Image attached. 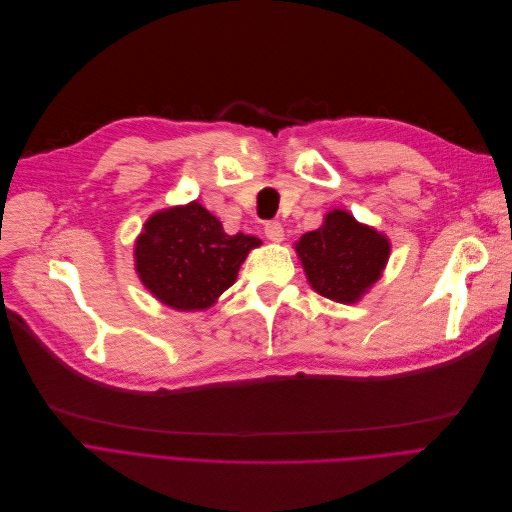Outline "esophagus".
<instances>
[{
	"mask_svg": "<svg viewBox=\"0 0 512 512\" xmlns=\"http://www.w3.org/2000/svg\"><path fill=\"white\" fill-rule=\"evenodd\" d=\"M264 233H266V237H269L271 241H281V239H283V225H281L279 221H271V223H266V227H264Z\"/></svg>",
	"mask_w": 512,
	"mask_h": 512,
	"instance_id": "1",
	"label": "esophagus"
}]
</instances>
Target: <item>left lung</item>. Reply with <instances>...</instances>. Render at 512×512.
Segmentation results:
<instances>
[{
    "label": "left lung",
    "mask_w": 512,
    "mask_h": 512,
    "mask_svg": "<svg viewBox=\"0 0 512 512\" xmlns=\"http://www.w3.org/2000/svg\"><path fill=\"white\" fill-rule=\"evenodd\" d=\"M296 250L314 291L352 304L381 277L389 241L348 212L333 210L319 229L302 235Z\"/></svg>",
    "instance_id": "8db88e82"
}]
</instances>
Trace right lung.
I'll list each match as a JSON object with an SVG mask.
<instances>
[{"label": "right lung", "mask_w": 512, "mask_h": 512, "mask_svg": "<svg viewBox=\"0 0 512 512\" xmlns=\"http://www.w3.org/2000/svg\"><path fill=\"white\" fill-rule=\"evenodd\" d=\"M254 235H227L198 202L156 212L135 243L139 279L166 306L202 310L229 289L241 262L260 246Z\"/></svg>", "instance_id": "obj_1"}]
</instances>
